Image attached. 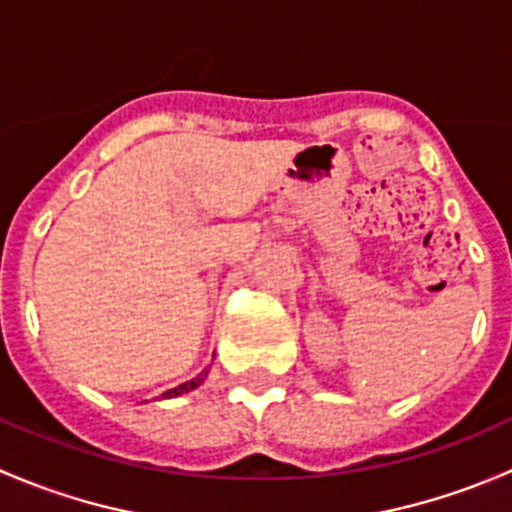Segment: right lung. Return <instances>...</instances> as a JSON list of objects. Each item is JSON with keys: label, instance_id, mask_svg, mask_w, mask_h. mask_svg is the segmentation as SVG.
Instances as JSON below:
<instances>
[{"label": "right lung", "instance_id": "obj_1", "mask_svg": "<svg viewBox=\"0 0 512 512\" xmlns=\"http://www.w3.org/2000/svg\"><path fill=\"white\" fill-rule=\"evenodd\" d=\"M205 376H208V369H205L200 376H195V379L185 381V384L175 386V389H168V391H165V394H160V399H173V396H183V394H188V391L198 389V386L205 381Z\"/></svg>", "mask_w": 512, "mask_h": 512}]
</instances>
